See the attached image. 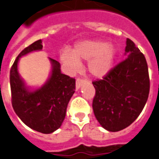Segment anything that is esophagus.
I'll use <instances>...</instances> for the list:
<instances>
[{
	"label": "esophagus",
	"instance_id": "esophagus-1",
	"mask_svg": "<svg viewBox=\"0 0 159 159\" xmlns=\"http://www.w3.org/2000/svg\"><path fill=\"white\" fill-rule=\"evenodd\" d=\"M85 82H86L85 80H80V79H78L76 80V83H75V89H76V90H79L83 85L84 84Z\"/></svg>",
	"mask_w": 159,
	"mask_h": 159
}]
</instances>
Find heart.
Wrapping results in <instances>:
<instances>
[{
	"instance_id": "b5f03b06",
	"label": "heart",
	"mask_w": 159,
	"mask_h": 159,
	"mask_svg": "<svg viewBox=\"0 0 159 159\" xmlns=\"http://www.w3.org/2000/svg\"><path fill=\"white\" fill-rule=\"evenodd\" d=\"M116 54V48L111 43L102 41H84L78 43L73 51L64 50L60 58L61 61L72 70L80 68V61H89V72L93 76L102 78L112 70Z\"/></svg>"
}]
</instances>
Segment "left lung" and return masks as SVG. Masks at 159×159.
<instances>
[{
    "label": "left lung",
    "instance_id": "1",
    "mask_svg": "<svg viewBox=\"0 0 159 159\" xmlns=\"http://www.w3.org/2000/svg\"><path fill=\"white\" fill-rule=\"evenodd\" d=\"M126 59L102 80L94 81L93 108L103 128L117 132L132 124L140 115L150 92L148 66L144 55L126 39Z\"/></svg>",
    "mask_w": 159,
    "mask_h": 159
}]
</instances>
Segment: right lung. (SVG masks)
<instances>
[{"label": "right lung", "mask_w": 159, "mask_h": 159, "mask_svg": "<svg viewBox=\"0 0 159 159\" xmlns=\"http://www.w3.org/2000/svg\"><path fill=\"white\" fill-rule=\"evenodd\" d=\"M42 43L39 39L19 54L10 70V87L12 105L17 116L32 129L48 134L62 125L75 80L61 72L58 61L48 58L51 68L47 81L38 88L26 84L19 74V60L30 53L42 51Z\"/></svg>", "instance_id": "obj_1"}]
</instances>
